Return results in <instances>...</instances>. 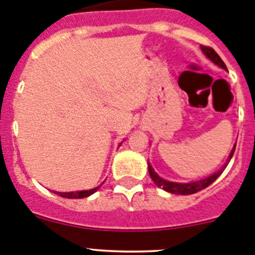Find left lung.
Listing matches in <instances>:
<instances>
[{"instance_id":"obj_1","label":"left lung","mask_w":255,"mask_h":255,"mask_svg":"<svg viewBox=\"0 0 255 255\" xmlns=\"http://www.w3.org/2000/svg\"><path fill=\"white\" fill-rule=\"evenodd\" d=\"M200 47H202L203 52H204L205 55H207V56L209 57L213 62H214V64H217L218 66L223 67V69H227V66H225V64L223 62V60L220 59L219 55H218V53L215 52L212 47H209V46H203V45L200 46ZM234 150H235V147H233L232 152H230L229 157H228L227 162H225V165L223 166L219 171L214 173L213 175L208 176V178L203 179V180L194 181V183H188V184L171 183V181H166V180H164V179L160 178V176L157 175L154 170H152L151 165H150V164H147V166H149V174H150V176H151L152 181H154L157 186H160V188L164 189L165 191H169V193H171V194H179V195H190V194L198 193V191L203 190V189H205L207 186H209L210 184L214 183V181L217 180L218 176H219L220 174L224 171V169L227 168L228 162L230 161L233 154H234Z\"/></svg>"}]
</instances>
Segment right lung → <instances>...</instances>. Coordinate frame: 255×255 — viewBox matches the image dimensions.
I'll return each instance as SVG.
<instances>
[{"mask_svg": "<svg viewBox=\"0 0 255 255\" xmlns=\"http://www.w3.org/2000/svg\"><path fill=\"white\" fill-rule=\"evenodd\" d=\"M100 186L95 189H91V190H81V191H71V193H57V195L62 196V198H67V199H82V198H86V196L91 195V194L95 193Z\"/></svg>", "mask_w": 255, "mask_h": 255, "instance_id": "right-lung-1", "label": "right lung"}]
</instances>
